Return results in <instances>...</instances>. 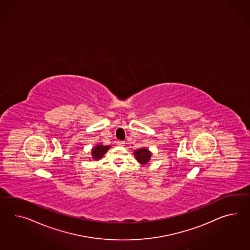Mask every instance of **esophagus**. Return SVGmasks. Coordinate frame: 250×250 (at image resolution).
<instances>
[{
  "instance_id": "obj_1",
  "label": "esophagus",
  "mask_w": 250,
  "mask_h": 250,
  "mask_svg": "<svg viewBox=\"0 0 250 250\" xmlns=\"http://www.w3.org/2000/svg\"><path fill=\"white\" fill-rule=\"evenodd\" d=\"M116 144H117L119 146H124L125 145V142H123V141H118Z\"/></svg>"
}]
</instances>
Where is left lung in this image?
<instances>
[{
    "label": "left lung",
    "instance_id": "1",
    "mask_svg": "<svg viewBox=\"0 0 250 250\" xmlns=\"http://www.w3.org/2000/svg\"><path fill=\"white\" fill-rule=\"evenodd\" d=\"M134 153V157L141 165H147L152 156V152L146 148H140L138 150H135Z\"/></svg>",
    "mask_w": 250,
    "mask_h": 250
}]
</instances>
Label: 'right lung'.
I'll return each instance as SVG.
<instances>
[{"label": "right lung", "mask_w": 250, "mask_h": 250, "mask_svg": "<svg viewBox=\"0 0 250 250\" xmlns=\"http://www.w3.org/2000/svg\"><path fill=\"white\" fill-rule=\"evenodd\" d=\"M109 146H106L103 145H97L91 150L92 158L94 159L95 161H98L99 159L103 157L104 154L109 150Z\"/></svg>", "instance_id": "obj_1"}]
</instances>
